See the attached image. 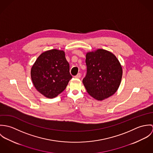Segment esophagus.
Segmentation results:
<instances>
[{
  "instance_id": "34e87169",
  "label": "esophagus",
  "mask_w": 153,
  "mask_h": 153,
  "mask_svg": "<svg viewBox=\"0 0 153 153\" xmlns=\"http://www.w3.org/2000/svg\"><path fill=\"white\" fill-rule=\"evenodd\" d=\"M81 74H80V73H78L76 76H75V78H81Z\"/></svg>"
}]
</instances>
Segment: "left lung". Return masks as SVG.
Instances as JSON below:
<instances>
[{
  "label": "left lung",
  "instance_id": "obj_1",
  "mask_svg": "<svg viewBox=\"0 0 153 153\" xmlns=\"http://www.w3.org/2000/svg\"><path fill=\"white\" fill-rule=\"evenodd\" d=\"M87 74L82 82L88 93L101 101L117 91L123 75V69L116 56L104 49L88 52L86 55Z\"/></svg>",
  "mask_w": 153,
  "mask_h": 153
}]
</instances>
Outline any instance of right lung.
<instances>
[{"mask_svg":"<svg viewBox=\"0 0 153 153\" xmlns=\"http://www.w3.org/2000/svg\"><path fill=\"white\" fill-rule=\"evenodd\" d=\"M31 78L36 89L49 98L65 90L72 76L63 51L51 49L43 52L31 69Z\"/></svg>","mask_w":153,"mask_h":153,"instance_id":"obj_1","label":"right lung"}]
</instances>
